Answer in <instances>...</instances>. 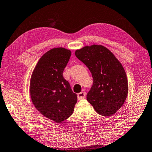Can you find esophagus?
Masks as SVG:
<instances>
[{
    "label": "esophagus",
    "mask_w": 152,
    "mask_h": 152,
    "mask_svg": "<svg viewBox=\"0 0 152 152\" xmlns=\"http://www.w3.org/2000/svg\"><path fill=\"white\" fill-rule=\"evenodd\" d=\"M86 93L84 92H81L80 93L78 94V100H82V99L85 98Z\"/></svg>",
    "instance_id": "1"
}]
</instances>
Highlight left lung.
I'll return each instance as SVG.
<instances>
[{"label": "left lung", "mask_w": 152, "mask_h": 152, "mask_svg": "<svg viewBox=\"0 0 152 152\" xmlns=\"http://www.w3.org/2000/svg\"><path fill=\"white\" fill-rule=\"evenodd\" d=\"M75 55L89 68L94 80L87 100L103 116H112L125 102L128 83L122 64L102 45L86 46Z\"/></svg>", "instance_id": "8db88e82"}]
</instances>
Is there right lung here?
I'll list each match as a JSON object with an SVG mask.
<instances>
[{"instance_id": "add662e5", "label": "right lung", "mask_w": 152, "mask_h": 152, "mask_svg": "<svg viewBox=\"0 0 152 152\" xmlns=\"http://www.w3.org/2000/svg\"><path fill=\"white\" fill-rule=\"evenodd\" d=\"M71 53L62 47L50 49L38 60L30 78L32 104L41 114L56 123L70 117L77 102V95L62 75Z\"/></svg>"}]
</instances>
